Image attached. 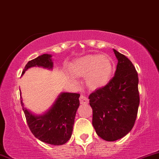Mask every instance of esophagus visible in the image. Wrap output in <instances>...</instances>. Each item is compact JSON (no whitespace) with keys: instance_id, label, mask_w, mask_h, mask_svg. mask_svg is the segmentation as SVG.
<instances>
[{"instance_id":"esophagus-1","label":"esophagus","mask_w":159,"mask_h":159,"mask_svg":"<svg viewBox=\"0 0 159 159\" xmlns=\"http://www.w3.org/2000/svg\"><path fill=\"white\" fill-rule=\"evenodd\" d=\"M79 100H80V102H81V104H87L89 102L88 98L86 97V96H80Z\"/></svg>"}]
</instances>
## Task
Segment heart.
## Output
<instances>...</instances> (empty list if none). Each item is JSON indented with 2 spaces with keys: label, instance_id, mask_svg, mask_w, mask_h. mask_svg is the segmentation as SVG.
I'll return each mask as SVG.
<instances>
[{
  "label": "heart",
  "instance_id": "obj_1",
  "mask_svg": "<svg viewBox=\"0 0 159 159\" xmlns=\"http://www.w3.org/2000/svg\"><path fill=\"white\" fill-rule=\"evenodd\" d=\"M114 63L107 55H86L72 62L69 71L75 75L85 76L87 87L95 89L105 85L112 76Z\"/></svg>",
  "mask_w": 159,
  "mask_h": 159
}]
</instances>
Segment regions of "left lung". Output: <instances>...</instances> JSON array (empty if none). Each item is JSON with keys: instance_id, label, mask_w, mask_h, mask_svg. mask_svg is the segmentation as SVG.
I'll return each instance as SVG.
<instances>
[{"instance_id": "1", "label": "left lung", "mask_w": 159, "mask_h": 159, "mask_svg": "<svg viewBox=\"0 0 159 159\" xmlns=\"http://www.w3.org/2000/svg\"><path fill=\"white\" fill-rule=\"evenodd\" d=\"M117 59L114 76L105 87L89 96L93 109V125L107 141L123 138L135 123L140 103L138 75L132 63L114 49Z\"/></svg>"}]
</instances>
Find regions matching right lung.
Here are the masks:
<instances>
[{"instance_id":"obj_1","label":"right lung","mask_w":159,"mask_h":159,"mask_svg":"<svg viewBox=\"0 0 159 159\" xmlns=\"http://www.w3.org/2000/svg\"><path fill=\"white\" fill-rule=\"evenodd\" d=\"M33 66H41L52 69V55L44 54L29 61L22 74ZM21 104L28 127L34 136L44 143L52 145H63L72 136L76 111L79 107V93H61L51 108L43 115H34L24 106L21 97Z\"/></svg>"}]
</instances>
